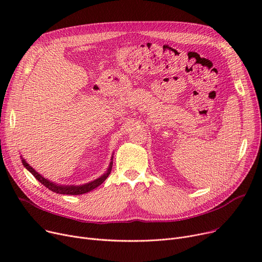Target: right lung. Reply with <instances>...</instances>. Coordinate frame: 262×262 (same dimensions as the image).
<instances>
[{
    "label": "right lung",
    "mask_w": 262,
    "mask_h": 262,
    "mask_svg": "<svg viewBox=\"0 0 262 262\" xmlns=\"http://www.w3.org/2000/svg\"><path fill=\"white\" fill-rule=\"evenodd\" d=\"M21 157V161L23 163L24 168L27 169V171H30L34 176L36 180L38 182H40L41 184H42L45 187H47L48 189H50L51 191L55 192V193H58V194H69V195H78V194H84V193H87V192H90L91 190L98 188L100 185H102L106 178L109 176L110 172H112V168H113V159H114V156H112V159H110V163L109 166L107 168V171L101 175L99 178H96V180L90 182V183H87V184H84V185H60V184H57V183H54V182H51L50 180H48V178L43 177L41 174H39L34 168H32V166H30L29 163H27L25 161V159Z\"/></svg>",
    "instance_id": "right-lung-1"
}]
</instances>
